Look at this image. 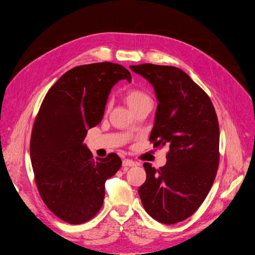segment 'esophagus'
Segmentation results:
<instances>
[{"label": "esophagus", "mask_w": 255, "mask_h": 255, "mask_svg": "<svg viewBox=\"0 0 255 255\" xmlns=\"http://www.w3.org/2000/svg\"><path fill=\"white\" fill-rule=\"evenodd\" d=\"M122 163H123V166H125V167H131V166H136L137 165V163L135 161L130 160V159H124Z\"/></svg>", "instance_id": "esophagus-1"}]
</instances>
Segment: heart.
<instances>
[{
  "label": "heart",
  "instance_id": "b5f03b06",
  "mask_svg": "<svg viewBox=\"0 0 255 255\" xmlns=\"http://www.w3.org/2000/svg\"><path fill=\"white\" fill-rule=\"evenodd\" d=\"M125 100H126L128 106L132 109V110H133V109L137 108L138 106H140L141 104L145 103V102L151 101L147 94H145L143 91L137 90V89L128 91L126 93Z\"/></svg>",
  "mask_w": 255,
  "mask_h": 255
}]
</instances>
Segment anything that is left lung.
<instances>
[{"label": "left lung", "instance_id": "obj_1", "mask_svg": "<svg viewBox=\"0 0 255 255\" xmlns=\"http://www.w3.org/2000/svg\"><path fill=\"white\" fill-rule=\"evenodd\" d=\"M130 68L152 85L158 101L149 140L153 147H169L164 166L143 163L146 180L138 194L154 220L175 224L199 209L213 186L220 158L219 123L209 96L185 71L151 63Z\"/></svg>", "mask_w": 255, "mask_h": 255}]
</instances>
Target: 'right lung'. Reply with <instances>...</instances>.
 I'll return each mask as SVG.
<instances>
[{"label": "right lung", "instance_id": "obj_1", "mask_svg": "<svg viewBox=\"0 0 255 255\" xmlns=\"http://www.w3.org/2000/svg\"><path fill=\"white\" fill-rule=\"evenodd\" d=\"M131 82L122 65L98 62L69 69L49 89L30 141L35 183L47 208L69 224H82L100 211L105 183L121 167L116 153L93 158L84 139L104 116L111 89Z\"/></svg>", "mask_w": 255, "mask_h": 255}]
</instances>
